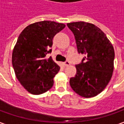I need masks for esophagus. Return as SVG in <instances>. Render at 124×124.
Wrapping results in <instances>:
<instances>
[{
  "label": "esophagus",
  "instance_id": "1",
  "mask_svg": "<svg viewBox=\"0 0 124 124\" xmlns=\"http://www.w3.org/2000/svg\"><path fill=\"white\" fill-rule=\"evenodd\" d=\"M63 65H64V66H69V65H70V62H69V61H66V62L63 63Z\"/></svg>",
  "mask_w": 124,
  "mask_h": 124
}]
</instances>
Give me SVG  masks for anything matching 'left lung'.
I'll return each mask as SVG.
<instances>
[{
  "instance_id": "1",
  "label": "left lung",
  "mask_w": 124,
  "mask_h": 124,
  "mask_svg": "<svg viewBox=\"0 0 124 124\" xmlns=\"http://www.w3.org/2000/svg\"><path fill=\"white\" fill-rule=\"evenodd\" d=\"M74 34L79 54L85 56L76 64L75 76L70 78L72 89L89 98L104 89L113 75L115 51L112 44L100 28L85 22L67 24Z\"/></svg>"
}]
</instances>
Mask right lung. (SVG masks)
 I'll list each match as a JSON object with an SVG mask.
<instances>
[{"label": "right lung", "instance_id": "obj_1", "mask_svg": "<svg viewBox=\"0 0 124 124\" xmlns=\"http://www.w3.org/2000/svg\"><path fill=\"white\" fill-rule=\"evenodd\" d=\"M65 24L41 21L27 26L20 34L12 54V65L22 86L33 95L44 93L53 86L60 66L51 54L54 37Z\"/></svg>", "mask_w": 124, "mask_h": 124}]
</instances>
